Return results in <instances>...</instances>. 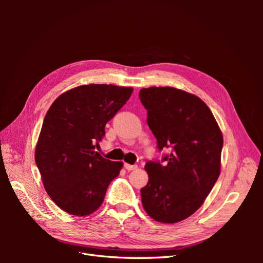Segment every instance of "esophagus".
Masks as SVG:
<instances>
[{
  "label": "esophagus",
  "mask_w": 263,
  "mask_h": 263,
  "mask_svg": "<svg viewBox=\"0 0 263 263\" xmlns=\"http://www.w3.org/2000/svg\"><path fill=\"white\" fill-rule=\"evenodd\" d=\"M125 169L127 171H133V170H136L137 169V164H129V163H125L124 164Z\"/></svg>",
  "instance_id": "obj_1"
}]
</instances>
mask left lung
I'll return each instance as SVG.
<instances>
[{"label":"left lung","mask_w":263,"mask_h":263,"mask_svg":"<svg viewBox=\"0 0 263 263\" xmlns=\"http://www.w3.org/2000/svg\"><path fill=\"white\" fill-rule=\"evenodd\" d=\"M147 124L158 149L172 148L160 161H148L147 185L140 190L149 216L174 224L194 214L204 203L220 173L224 140L219 126L196 95L170 86L139 91Z\"/></svg>","instance_id":"obj_1"}]
</instances>
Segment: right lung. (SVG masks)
Listing matches in <instances>:
<instances>
[{"mask_svg": "<svg viewBox=\"0 0 263 263\" xmlns=\"http://www.w3.org/2000/svg\"><path fill=\"white\" fill-rule=\"evenodd\" d=\"M133 87L113 84L77 86L54 100L47 112L35 150L45 190L55 205L86 216L104 201L123 162L103 158L95 148L105 125L128 101Z\"/></svg>", "mask_w": 263, "mask_h": 263, "instance_id": "obj_1", "label": "right lung"}]
</instances>
